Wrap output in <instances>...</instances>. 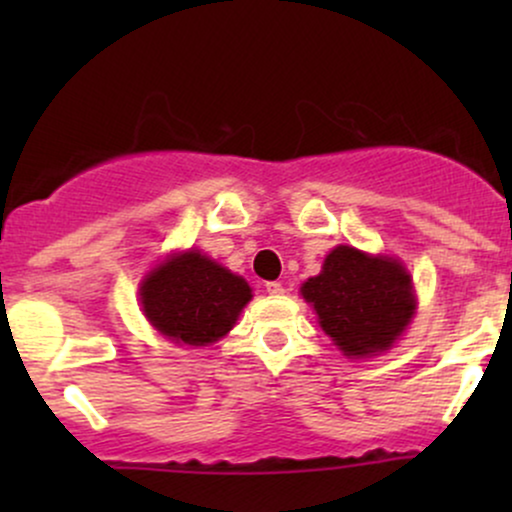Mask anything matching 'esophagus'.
Returning <instances> with one entry per match:
<instances>
[{
    "label": "esophagus",
    "mask_w": 512,
    "mask_h": 512,
    "mask_svg": "<svg viewBox=\"0 0 512 512\" xmlns=\"http://www.w3.org/2000/svg\"><path fill=\"white\" fill-rule=\"evenodd\" d=\"M264 289H267L269 296H281V293L286 291L284 284H279V281H267V286H264Z\"/></svg>",
    "instance_id": "esophagus-1"
}]
</instances>
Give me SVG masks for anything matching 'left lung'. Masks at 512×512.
Masks as SVG:
<instances>
[{
	"label": "left lung",
	"instance_id": "8db88e82",
	"mask_svg": "<svg viewBox=\"0 0 512 512\" xmlns=\"http://www.w3.org/2000/svg\"><path fill=\"white\" fill-rule=\"evenodd\" d=\"M325 334L344 356H378L397 342L414 317L411 276L395 257L337 245L322 272L301 286Z\"/></svg>",
	"mask_w": 512,
	"mask_h": 512
}]
</instances>
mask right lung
<instances>
[{"mask_svg": "<svg viewBox=\"0 0 512 512\" xmlns=\"http://www.w3.org/2000/svg\"><path fill=\"white\" fill-rule=\"evenodd\" d=\"M146 320L175 344L207 346L236 325L252 291L243 276L199 250L170 255L139 286Z\"/></svg>", "mask_w": 512, "mask_h": 512, "instance_id": "right-lung-1", "label": "right lung"}]
</instances>
